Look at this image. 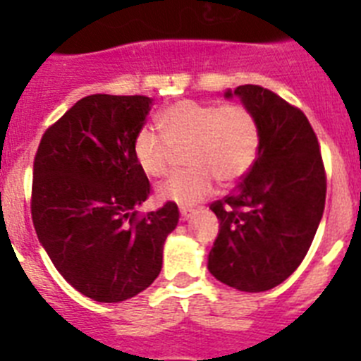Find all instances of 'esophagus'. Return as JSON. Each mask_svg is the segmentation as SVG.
I'll list each match as a JSON object with an SVG mask.
<instances>
[{"label":"esophagus","instance_id":"34e87169","mask_svg":"<svg viewBox=\"0 0 361 361\" xmlns=\"http://www.w3.org/2000/svg\"><path fill=\"white\" fill-rule=\"evenodd\" d=\"M195 215V209H180V220H188L191 219V216Z\"/></svg>","mask_w":361,"mask_h":361}]
</instances>
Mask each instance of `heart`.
I'll list each match as a JSON object with an SVG mask.
<instances>
[{
    "mask_svg": "<svg viewBox=\"0 0 361 361\" xmlns=\"http://www.w3.org/2000/svg\"><path fill=\"white\" fill-rule=\"evenodd\" d=\"M161 133L149 128L137 132L132 152L137 166L148 177H162L170 170L175 152H184L188 170L159 184L164 202L193 206L222 184H235L250 173L260 153V124L250 106L242 103L177 101L157 116Z\"/></svg>",
    "mask_w": 361,
    "mask_h": 361,
    "instance_id": "obj_1",
    "label": "heart"
}]
</instances>
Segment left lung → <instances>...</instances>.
I'll return each instance as SVG.
<instances>
[{
  "label": "left lung",
  "instance_id": "1",
  "mask_svg": "<svg viewBox=\"0 0 361 361\" xmlns=\"http://www.w3.org/2000/svg\"><path fill=\"white\" fill-rule=\"evenodd\" d=\"M238 95L260 124V153L237 190L209 206L220 231L208 269L245 293L276 288L307 255L325 208L324 161L317 133L300 108L258 85Z\"/></svg>",
  "mask_w": 361,
  "mask_h": 361
}]
</instances>
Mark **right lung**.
<instances>
[{
  "mask_svg": "<svg viewBox=\"0 0 361 361\" xmlns=\"http://www.w3.org/2000/svg\"><path fill=\"white\" fill-rule=\"evenodd\" d=\"M152 110L146 95L82 97L49 126L34 157L30 212L37 238L63 279L95 302L145 291L162 267V245L177 228L166 202L139 215L148 177L132 145Z\"/></svg>",
  "mask_w": 361,
  "mask_h": 361,
  "instance_id": "obj_1",
  "label": "right lung"
}]
</instances>
